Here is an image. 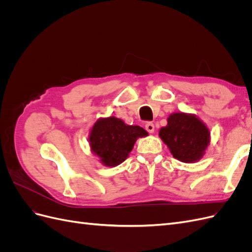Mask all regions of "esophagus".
<instances>
[{
	"label": "esophagus",
	"mask_w": 252,
	"mask_h": 252,
	"mask_svg": "<svg viewBox=\"0 0 252 252\" xmlns=\"http://www.w3.org/2000/svg\"><path fill=\"white\" fill-rule=\"evenodd\" d=\"M145 128H146V130L149 133H154L155 132V124L152 123V122H147V123L145 124Z\"/></svg>",
	"instance_id": "1"
}]
</instances>
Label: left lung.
Here are the masks:
<instances>
[{"label":"left lung","instance_id":"1","mask_svg":"<svg viewBox=\"0 0 252 252\" xmlns=\"http://www.w3.org/2000/svg\"><path fill=\"white\" fill-rule=\"evenodd\" d=\"M159 129V138L168 146L173 158L184 163L199 161L210 142V132L194 114L175 112Z\"/></svg>","mask_w":252,"mask_h":252}]
</instances>
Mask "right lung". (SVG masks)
I'll return each mask as SVG.
<instances>
[{"label":"right lung","mask_w":252,"mask_h":252,"mask_svg":"<svg viewBox=\"0 0 252 252\" xmlns=\"http://www.w3.org/2000/svg\"><path fill=\"white\" fill-rule=\"evenodd\" d=\"M147 135L140 126L126 125L122 120L109 117L95 122L89 133V143L91 151L103 165L114 167L128 158L136 140Z\"/></svg>","instance_id":"1"}]
</instances>
